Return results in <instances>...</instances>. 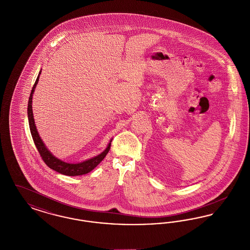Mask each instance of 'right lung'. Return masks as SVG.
Instances as JSON below:
<instances>
[{"label": "right lung", "mask_w": 250, "mask_h": 250, "mask_svg": "<svg viewBox=\"0 0 250 250\" xmlns=\"http://www.w3.org/2000/svg\"><path fill=\"white\" fill-rule=\"evenodd\" d=\"M41 74V70L39 72L37 79H36L35 85L33 86L31 95L29 97V102H28V120H29V125H30V130L31 134L34 140V143L36 144V147L39 152V154L41 155L43 161L47 164V166L49 167L51 169H54L55 171L59 172L61 174L63 175H68V176H78V175H83L86 174L88 172H90L91 170H93L95 167L97 166L107 155L109 149H110V143L111 141L108 143L107 148L105 149V151H103L100 155H96L95 157H92L88 160H85L83 162H80V163H67L64 161H62L59 158L55 157L52 155L47 148V146L45 145V143H43L42 139L40 138L37 129H36V124H35V119H34V114H33V108H32V102H33V95L35 93V89H36V84L39 81V76Z\"/></svg>", "instance_id": "obj_1"}]
</instances>
